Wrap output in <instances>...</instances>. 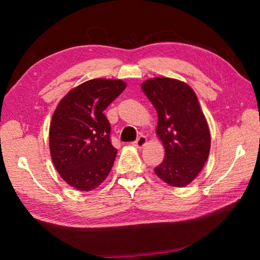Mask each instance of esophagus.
I'll return each mask as SVG.
<instances>
[{"label":"esophagus","mask_w":260,"mask_h":260,"mask_svg":"<svg viewBox=\"0 0 260 260\" xmlns=\"http://www.w3.org/2000/svg\"><path fill=\"white\" fill-rule=\"evenodd\" d=\"M147 143V139L145 136H140L139 139H137L134 143H133V145L135 146V147H137V148H142L143 146H144L145 144Z\"/></svg>","instance_id":"obj_1"}]
</instances>
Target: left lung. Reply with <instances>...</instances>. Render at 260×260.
Here are the masks:
<instances>
[{"label": "left lung", "instance_id": "left-lung-1", "mask_svg": "<svg viewBox=\"0 0 260 260\" xmlns=\"http://www.w3.org/2000/svg\"><path fill=\"white\" fill-rule=\"evenodd\" d=\"M142 90L156 109V135L165 150L163 162L154 172L169 185L190 184L203 169L211 146L196 92L185 82L167 77L145 80Z\"/></svg>", "mask_w": 260, "mask_h": 260}]
</instances>
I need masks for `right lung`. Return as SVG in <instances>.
Listing matches in <instances>:
<instances>
[{
	"label": "right lung",
	"instance_id": "obj_1",
	"mask_svg": "<svg viewBox=\"0 0 260 260\" xmlns=\"http://www.w3.org/2000/svg\"><path fill=\"white\" fill-rule=\"evenodd\" d=\"M125 88L120 79L88 80L73 88L54 110L49 132L51 158L62 180L77 190L96 189L113 168L117 150L103 112Z\"/></svg>",
	"mask_w": 260,
	"mask_h": 260
}]
</instances>
